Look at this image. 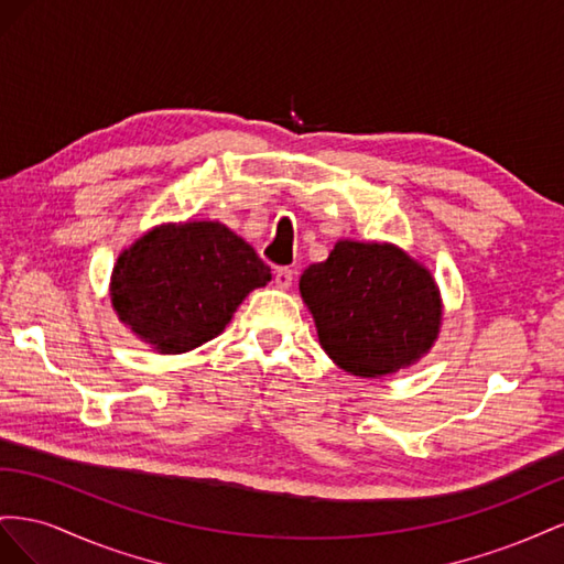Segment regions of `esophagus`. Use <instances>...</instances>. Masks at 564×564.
I'll use <instances>...</instances> for the list:
<instances>
[{
  "label": "esophagus",
  "instance_id": "obj_1",
  "mask_svg": "<svg viewBox=\"0 0 564 564\" xmlns=\"http://www.w3.org/2000/svg\"><path fill=\"white\" fill-rule=\"evenodd\" d=\"M293 279H295V271L288 267H281L273 271V283H276V288H281V291H288V288L293 285Z\"/></svg>",
  "mask_w": 564,
  "mask_h": 564
}]
</instances>
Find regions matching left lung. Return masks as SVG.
Returning <instances> with one entry per match:
<instances>
[{"label": "left lung", "instance_id": "left-lung-1", "mask_svg": "<svg viewBox=\"0 0 564 564\" xmlns=\"http://www.w3.org/2000/svg\"><path fill=\"white\" fill-rule=\"evenodd\" d=\"M300 295L321 349L357 378L392 376L417 364L442 330L437 281L394 243L337 240L326 262L302 271Z\"/></svg>", "mask_w": 564, "mask_h": 564}]
</instances>
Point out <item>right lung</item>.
Returning <instances> with one entry per match:
<instances>
[{
    "mask_svg": "<svg viewBox=\"0 0 564 564\" xmlns=\"http://www.w3.org/2000/svg\"><path fill=\"white\" fill-rule=\"evenodd\" d=\"M271 269L219 221H165L118 254L108 295L120 324L158 354H184L229 326Z\"/></svg>",
    "mask_w": 564,
    "mask_h": 564,
    "instance_id": "obj_1",
    "label": "right lung"
}]
</instances>
